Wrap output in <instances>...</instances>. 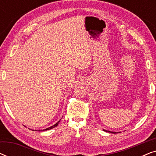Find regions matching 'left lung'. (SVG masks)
Returning a JSON list of instances; mask_svg holds the SVG:
<instances>
[{
	"label": "left lung",
	"instance_id": "left-lung-1",
	"mask_svg": "<svg viewBox=\"0 0 156 156\" xmlns=\"http://www.w3.org/2000/svg\"><path fill=\"white\" fill-rule=\"evenodd\" d=\"M104 131H106V132H108V133H116V132H114V131H106V130H104Z\"/></svg>",
	"mask_w": 156,
	"mask_h": 156
}]
</instances>
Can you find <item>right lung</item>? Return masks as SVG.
Returning a JSON list of instances; mask_svg holds the SVG:
<instances>
[{
    "mask_svg": "<svg viewBox=\"0 0 156 156\" xmlns=\"http://www.w3.org/2000/svg\"><path fill=\"white\" fill-rule=\"evenodd\" d=\"M59 121H59L58 122H57L56 123H55V125H53V126H50V127L48 128V129H44V130H38V131H48V130L52 129H53V128H55V127L57 126V125H58V123H59ZM33 131H34V130H33Z\"/></svg>",
    "mask_w": 156,
    "mask_h": 156,
    "instance_id": "obj_1",
    "label": "right lung"
}]
</instances>
